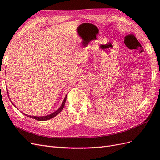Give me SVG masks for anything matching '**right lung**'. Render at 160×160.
I'll return each mask as SVG.
<instances>
[{
    "label": "right lung",
    "mask_w": 160,
    "mask_h": 160,
    "mask_svg": "<svg viewBox=\"0 0 160 160\" xmlns=\"http://www.w3.org/2000/svg\"><path fill=\"white\" fill-rule=\"evenodd\" d=\"M7 93H8V92H7ZM67 95L65 96V99H64V100H63V102H62V103L61 106L60 107V108H59V109H58V110H57L56 111H55L54 113H51V114H50V115H49L42 116V117H37V116L27 115H26V114H25V113H23V114L27 115V116H28V117H29V118H32V119H35L38 120V121H47V120H49V119H52V118L55 117V116H56L57 115L59 114V113L61 112V111L62 110V109H63L64 106H65V101H66V99H67ZM12 104H13V103H12ZM13 105H14L13 104Z\"/></svg>",
    "instance_id": "obj_1"
}]
</instances>
